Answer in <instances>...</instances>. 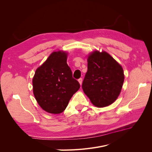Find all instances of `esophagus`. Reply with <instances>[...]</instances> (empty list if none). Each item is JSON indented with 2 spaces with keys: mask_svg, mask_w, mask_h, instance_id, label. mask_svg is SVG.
Instances as JSON below:
<instances>
[{
  "mask_svg": "<svg viewBox=\"0 0 152 152\" xmlns=\"http://www.w3.org/2000/svg\"><path fill=\"white\" fill-rule=\"evenodd\" d=\"M78 81H79V84H80V86H82V79H79V80H78Z\"/></svg>",
  "mask_w": 152,
  "mask_h": 152,
  "instance_id": "esophagus-1",
  "label": "esophagus"
}]
</instances>
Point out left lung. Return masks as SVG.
<instances>
[{
  "mask_svg": "<svg viewBox=\"0 0 152 152\" xmlns=\"http://www.w3.org/2000/svg\"><path fill=\"white\" fill-rule=\"evenodd\" d=\"M87 60V72L82 83L84 93L95 107H108L115 102L121 92L123 68L104 50L92 51Z\"/></svg>",
  "mask_w": 152,
  "mask_h": 152,
  "instance_id": "1",
  "label": "left lung"
}]
</instances>
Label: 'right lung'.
<instances>
[{"instance_id":"1","label":"right lung","mask_w":152,"mask_h":152,"mask_svg":"<svg viewBox=\"0 0 152 152\" xmlns=\"http://www.w3.org/2000/svg\"><path fill=\"white\" fill-rule=\"evenodd\" d=\"M68 53L54 51L39 66L32 79L33 93L40 107L49 113L59 114L79 89V82L72 77L67 65Z\"/></svg>"}]
</instances>
